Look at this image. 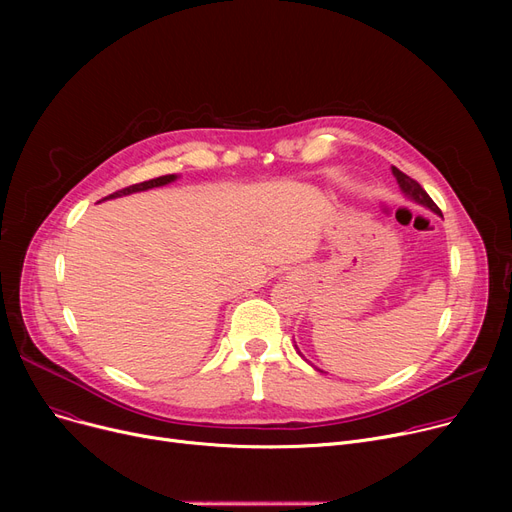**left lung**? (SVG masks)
I'll return each mask as SVG.
<instances>
[{"label":"left lung","mask_w":512,"mask_h":512,"mask_svg":"<svg viewBox=\"0 0 512 512\" xmlns=\"http://www.w3.org/2000/svg\"><path fill=\"white\" fill-rule=\"evenodd\" d=\"M392 172H394V176H396V180H398V184H400V188L402 191H405L411 199H415L417 203H421V205H425V207H429L432 211H436V213H440V209H438V205L432 201V197H429L423 188H421V184L417 182V180H413L411 176H407L405 172H400L398 168H392Z\"/></svg>","instance_id":"obj_1"}]
</instances>
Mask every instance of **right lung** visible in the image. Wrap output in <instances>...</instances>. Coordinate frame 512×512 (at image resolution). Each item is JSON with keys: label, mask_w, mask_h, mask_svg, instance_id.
<instances>
[{"label": "right lung", "mask_w": 512, "mask_h": 512, "mask_svg": "<svg viewBox=\"0 0 512 512\" xmlns=\"http://www.w3.org/2000/svg\"><path fill=\"white\" fill-rule=\"evenodd\" d=\"M176 176L174 174H168V176H159V178H153V180H147V182H139V184H130L126 188H120V191L112 193L110 197L105 199H114V197H122V195H130V193H139V191H147V188H153V186H164L168 182H172ZM103 201V199H101Z\"/></svg>", "instance_id": "add662e5"}]
</instances>
